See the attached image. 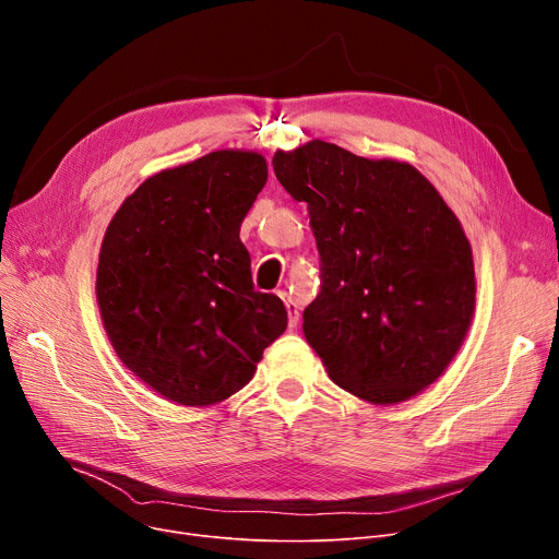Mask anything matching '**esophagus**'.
Instances as JSON below:
<instances>
[{"label": "esophagus", "instance_id": "34e87169", "mask_svg": "<svg viewBox=\"0 0 559 559\" xmlns=\"http://www.w3.org/2000/svg\"><path fill=\"white\" fill-rule=\"evenodd\" d=\"M278 295L285 301V306H287V324H289V329H297V324H299V306L295 304V299L287 295L285 289L278 292Z\"/></svg>", "mask_w": 559, "mask_h": 559}]
</instances>
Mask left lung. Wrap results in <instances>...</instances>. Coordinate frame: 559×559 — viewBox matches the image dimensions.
Listing matches in <instances>:
<instances>
[{
    "mask_svg": "<svg viewBox=\"0 0 559 559\" xmlns=\"http://www.w3.org/2000/svg\"><path fill=\"white\" fill-rule=\"evenodd\" d=\"M272 165L308 203L321 287L304 333L331 380L380 405L419 394L474 317V255L457 217L407 163L312 140Z\"/></svg>",
    "mask_w": 559,
    "mask_h": 559,
    "instance_id": "8db88e82",
    "label": "left lung"
}]
</instances>
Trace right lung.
Masks as SVG:
<instances>
[{
    "instance_id": "add662e5",
    "label": "right lung",
    "mask_w": 559,
    "mask_h": 559,
    "mask_svg": "<svg viewBox=\"0 0 559 559\" xmlns=\"http://www.w3.org/2000/svg\"><path fill=\"white\" fill-rule=\"evenodd\" d=\"M267 183L253 152L150 176L110 219L97 267L104 329L142 383L181 405L242 390L287 310L253 287L240 224Z\"/></svg>"
}]
</instances>
